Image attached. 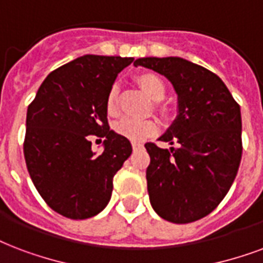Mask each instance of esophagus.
Returning <instances> with one entry per match:
<instances>
[{
    "instance_id": "esophagus-1",
    "label": "esophagus",
    "mask_w": 263,
    "mask_h": 263,
    "mask_svg": "<svg viewBox=\"0 0 263 263\" xmlns=\"http://www.w3.org/2000/svg\"><path fill=\"white\" fill-rule=\"evenodd\" d=\"M140 147H142V145H140V143H135V142H134V143H132V149H134V150L140 149Z\"/></svg>"
}]
</instances>
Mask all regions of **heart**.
I'll return each mask as SVG.
<instances>
[{
  "label": "heart",
  "mask_w": 263,
  "mask_h": 263,
  "mask_svg": "<svg viewBox=\"0 0 263 263\" xmlns=\"http://www.w3.org/2000/svg\"><path fill=\"white\" fill-rule=\"evenodd\" d=\"M136 84L140 89L149 96L150 99L154 100V111L158 114V117L163 120H168L171 117V109L170 106L160 102L164 99L167 88L161 78L154 73H142L136 76ZM106 111L109 116H117L118 114V88L116 85L110 88L106 96ZM157 131V125L152 120L138 121L134 118H124L116 125V132L118 135L127 138L131 142H142L153 136Z\"/></svg>",
  "instance_id": "heart-1"
}]
</instances>
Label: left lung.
<instances>
[{"label":"left lung","mask_w":263,"mask_h":263,"mask_svg":"<svg viewBox=\"0 0 263 263\" xmlns=\"http://www.w3.org/2000/svg\"><path fill=\"white\" fill-rule=\"evenodd\" d=\"M167 77L178 93V116L160 140L146 143L150 204L163 219L190 223L211 214L237 175L243 143L240 106L216 74L182 58L134 62Z\"/></svg>","instance_id":"8db88e82"}]
</instances>
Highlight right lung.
Segmentation results:
<instances>
[{"instance_id":"1","label":"right lung","mask_w":263,"mask_h":263,"mask_svg":"<svg viewBox=\"0 0 263 263\" xmlns=\"http://www.w3.org/2000/svg\"><path fill=\"white\" fill-rule=\"evenodd\" d=\"M134 58L84 55L53 70L29 105L23 143L26 165L40 196L70 219H87L107 205L113 178L132 153L111 131L106 96ZM105 137L102 154L90 138Z\"/></svg>"}]
</instances>
